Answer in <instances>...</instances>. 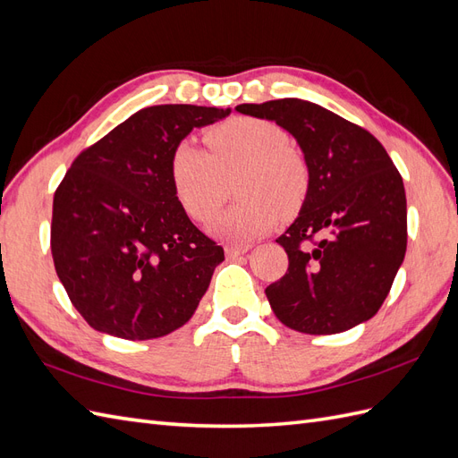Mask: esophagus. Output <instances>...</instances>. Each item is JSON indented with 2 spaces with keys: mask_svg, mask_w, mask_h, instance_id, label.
Wrapping results in <instances>:
<instances>
[{
  "mask_svg": "<svg viewBox=\"0 0 458 458\" xmlns=\"http://www.w3.org/2000/svg\"><path fill=\"white\" fill-rule=\"evenodd\" d=\"M250 250H251V245H228L226 255L228 257H238V255L248 253Z\"/></svg>",
  "mask_w": 458,
  "mask_h": 458,
  "instance_id": "obj_1",
  "label": "esophagus"
}]
</instances>
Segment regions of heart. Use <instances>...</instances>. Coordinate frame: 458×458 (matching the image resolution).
Here are the masks:
<instances>
[{"label": "heart", "mask_w": 458, "mask_h": 458, "mask_svg": "<svg viewBox=\"0 0 458 458\" xmlns=\"http://www.w3.org/2000/svg\"><path fill=\"white\" fill-rule=\"evenodd\" d=\"M205 143L208 150L191 140L175 145L170 182L185 213L205 222L225 199L226 180L238 174L233 193L240 199L210 222L213 236L250 245L273 230L280 208L292 213L306 199L308 160L278 125L259 117H233L208 129Z\"/></svg>", "instance_id": "obj_1"}]
</instances>
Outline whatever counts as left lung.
<instances>
[{"mask_svg":"<svg viewBox=\"0 0 458 458\" xmlns=\"http://www.w3.org/2000/svg\"><path fill=\"white\" fill-rule=\"evenodd\" d=\"M236 110L284 127L310 166L300 216L276 240L288 271L265 290L278 321L335 335L371 319L406 253L404 183L391 157L366 129L308 100Z\"/></svg>","mask_w":458,"mask_h":458,"instance_id":"obj_1","label":"left lung"}]
</instances>
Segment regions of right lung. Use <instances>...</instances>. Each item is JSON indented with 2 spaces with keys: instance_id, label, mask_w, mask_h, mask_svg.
I'll return each instance as SVG.
<instances>
[{
  "instance_id": "add662e5",
  "label": "right lung",
  "mask_w": 458,
  "mask_h": 458,
  "mask_svg": "<svg viewBox=\"0 0 458 458\" xmlns=\"http://www.w3.org/2000/svg\"><path fill=\"white\" fill-rule=\"evenodd\" d=\"M228 114L193 104L139 110L81 152L57 185L54 267L92 329L148 341L191 319L225 250L175 199L170 157L195 127Z\"/></svg>"
}]
</instances>
